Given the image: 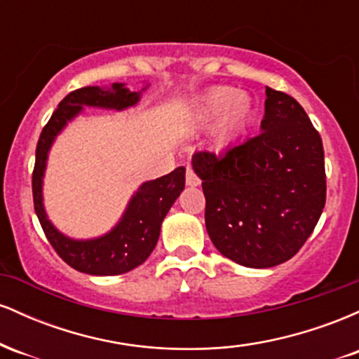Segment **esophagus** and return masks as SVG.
Returning a JSON list of instances; mask_svg holds the SVG:
<instances>
[{
    "instance_id": "34e87169",
    "label": "esophagus",
    "mask_w": 359,
    "mask_h": 359,
    "mask_svg": "<svg viewBox=\"0 0 359 359\" xmlns=\"http://www.w3.org/2000/svg\"><path fill=\"white\" fill-rule=\"evenodd\" d=\"M185 182H187V185H191V187H196V185L201 184V179L192 170V167H187V170H185Z\"/></svg>"
}]
</instances>
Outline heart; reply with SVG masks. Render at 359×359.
<instances>
[{
	"mask_svg": "<svg viewBox=\"0 0 359 359\" xmlns=\"http://www.w3.org/2000/svg\"><path fill=\"white\" fill-rule=\"evenodd\" d=\"M251 114H253V102L246 94H238L233 88L209 90L196 108V116L203 123H211L219 116L217 131L224 137L240 131Z\"/></svg>",
	"mask_w": 359,
	"mask_h": 359,
	"instance_id": "b5f03b06",
	"label": "heart"
}]
</instances>
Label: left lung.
Listing matches in <instances>:
<instances>
[{"label":"left lung","mask_w":359,"mask_h":359,"mask_svg":"<svg viewBox=\"0 0 359 359\" xmlns=\"http://www.w3.org/2000/svg\"><path fill=\"white\" fill-rule=\"evenodd\" d=\"M205 229L221 255L248 269L287 262L325 204L324 148L302 106L266 88L262 133L222 154L196 151Z\"/></svg>","instance_id":"8db88e82"}]
</instances>
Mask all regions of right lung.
<instances>
[{
  "label": "right lung",
  "mask_w": 359,
  "mask_h": 359,
  "mask_svg": "<svg viewBox=\"0 0 359 359\" xmlns=\"http://www.w3.org/2000/svg\"><path fill=\"white\" fill-rule=\"evenodd\" d=\"M147 88L148 84L143 90ZM140 96L142 93H131L125 84L118 82H114L108 89L100 86H88L72 90L59 102L36 143L35 168L32 175L36 217L57 255L69 266L82 273L108 277V275L126 273L142 265L150 257L158 241L163 217L184 191L185 167L175 168L174 172L160 179L143 182L130 199L118 224L111 231L93 240H72L62 234L48 221L43 208L42 184L48 150L55 142L57 135L84 109V106L121 111L137 104Z\"/></svg>",
  "instance_id": "obj_1"
}]
</instances>
